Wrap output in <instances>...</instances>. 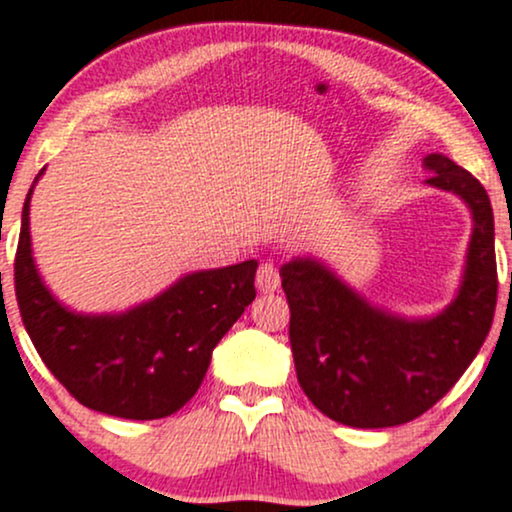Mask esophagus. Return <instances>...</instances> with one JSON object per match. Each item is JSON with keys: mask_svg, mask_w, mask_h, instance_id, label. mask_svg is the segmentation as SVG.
<instances>
[{"mask_svg": "<svg viewBox=\"0 0 512 512\" xmlns=\"http://www.w3.org/2000/svg\"><path fill=\"white\" fill-rule=\"evenodd\" d=\"M279 284V269H276L272 262H264L262 267L257 269V289H260V293H274L279 289Z\"/></svg>", "mask_w": 512, "mask_h": 512, "instance_id": "1", "label": "esophagus"}]
</instances>
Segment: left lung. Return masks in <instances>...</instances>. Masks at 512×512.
Listing matches in <instances>:
<instances>
[{"instance_id": "1", "label": "left lung", "mask_w": 512, "mask_h": 512, "mask_svg": "<svg viewBox=\"0 0 512 512\" xmlns=\"http://www.w3.org/2000/svg\"><path fill=\"white\" fill-rule=\"evenodd\" d=\"M424 166L428 185L460 197L474 221L460 289L438 315L378 308L315 257L281 264L298 383L344 426L387 428L421 416L460 380L491 330L498 276L489 195L448 156L428 154Z\"/></svg>"}]
</instances>
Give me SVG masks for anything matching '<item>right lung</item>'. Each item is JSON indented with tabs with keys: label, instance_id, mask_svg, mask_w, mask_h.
I'll use <instances>...</instances> for the list:
<instances>
[{
	"label": "right lung",
	"instance_id": "1",
	"mask_svg": "<svg viewBox=\"0 0 512 512\" xmlns=\"http://www.w3.org/2000/svg\"><path fill=\"white\" fill-rule=\"evenodd\" d=\"M33 187L21 211L14 281L21 320L45 366L101 414L134 421L175 414L202 385L214 346L255 301L257 262L185 274L125 313H76L52 296L35 267Z\"/></svg>",
	"mask_w": 512,
	"mask_h": 512
}]
</instances>
